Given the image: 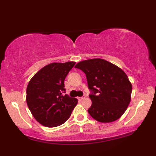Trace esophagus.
I'll return each mask as SVG.
<instances>
[{"mask_svg": "<svg viewBox=\"0 0 156 156\" xmlns=\"http://www.w3.org/2000/svg\"><path fill=\"white\" fill-rule=\"evenodd\" d=\"M85 97H85V96H83V97H78V99H79V100H82V99H84Z\"/></svg>", "mask_w": 156, "mask_h": 156, "instance_id": "1", "label": "esophagus"}]
</instances>
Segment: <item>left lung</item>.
Here are the masks:
<instances>
[{"label":"left lung","mask_w":156,"mask_h":156,"mask_svg":"<svg viewBox=\"0 0 156 156\" xmlns=\"http://www.w3.org/2000/svg\"><path fill=\"white\" fill-rule=\"evenodd\" d=\"M74 67L84 72L91 91L89 97L92 104L88 109L90 116L101 123L120 118L131 99L132 85L126 74L116 65L100 58L80 62Z\"/></svg>","instance_id":"left-lung-1"}]
</instances>
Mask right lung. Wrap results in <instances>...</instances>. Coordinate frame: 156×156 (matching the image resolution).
I'll return each mask as SVG.
<instances>
[{
    "mask_svg": "<svg viewBox=\"0 0 156 156\" xmlns=\"http://www.w3.org/2000/svg\"><path fill=\"white\" fill-rule=\"evenodd\" d=\"M75 65L74 62H53L44 66L27 84L26 102L36 121L47 127L63 124L77 104L76 98L62 95L64 81Z\"/></svg>",
    "mask_w": 156,
    "mask_h": 156,
    "instance_id": "1",
    "label": "right lung"
}]
</instances>
